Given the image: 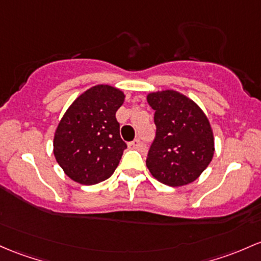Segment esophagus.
<instances>
[{"instance_id":"34e87169","label":"esophagus","mask_w":261,"mask_h":261,"mask_svg":"<svg viewBox=\"0 0 261 261\" xmlns=\"http://www.w3.org/2000/svg\"><path fill=\"white\" fill-rule=\"evenodd\" d=\"M128 147L134 148V150H139V148L142 147V142L140 141L139 139H136V140H134V141H131L130 144H128Z\"/></svg>"}]
</instances>
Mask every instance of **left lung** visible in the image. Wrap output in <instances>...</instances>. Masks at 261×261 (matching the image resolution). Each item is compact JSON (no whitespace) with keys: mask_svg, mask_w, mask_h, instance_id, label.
Returning a JSON list of instances; mask_svg holds the SVG:
<instances>
[{"mask_svg":"<svg viewBox=\"0 0 261 261\" xmlns=\"http://www.w3.org/2000/svg\"><path fill=\"white\" fill-rule=\"evenodd\" d=\"M146 99L154 110L157 127L146 160L148 171L163 185H190L213 159L214 136L210 120L197 102L173 89L152 91Z\"/></svg>","mask_w":261,"mask_h":261,"instance_id":"obj_1","label":"left lung"}]
</instances>
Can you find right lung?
<instances>
[{
	"instance_id": "right-lung-1",
	"label": "right lung",
	"mask_w": 261,
	"mask_h": 261,
	"mask_svg": "<svg viewBox=\"0 0 261 261\" xmlns=\"http://www.w3.org/2000/svg\"><path fill=\"white\" fill-rule=\"evenodd\" d=\"M124 101V91L99 84L80 94L67 109L54 133L53 153L70 179L96 185L116 170L126 144L115 114Z\"/></svg>"
}]
</instances>
